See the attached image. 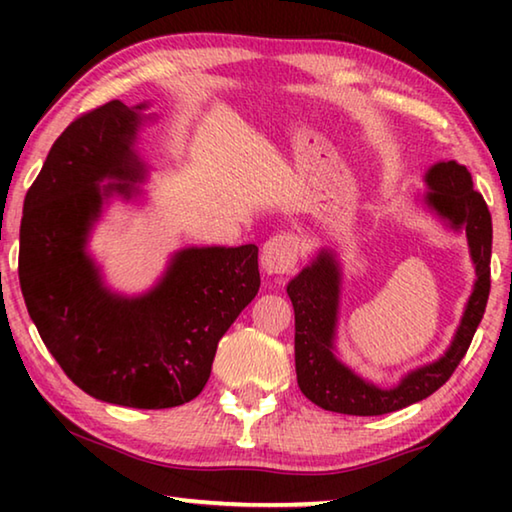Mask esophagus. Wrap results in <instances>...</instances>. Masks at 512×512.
I'll return each mask as SVG.
<instances>
[{
	"label": "esophagus",
	"mask_w": 512,
	"mask_h": 512,
	"mask_svg": "<svg viewBox=\"0 0 512 512\" xmlns=\"http://www.w3.org/2000/svg\"><path fill=\"white\" fill-rule=\"evenodd\" d=\"M298 257H300L298 237L280 235L266 241L262 248V255H259V264H262L266 275H284L296 268Z\"/></svg>",
	"instance_id": "34e87169"
}]
</instances>
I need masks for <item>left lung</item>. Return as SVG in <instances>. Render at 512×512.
Here are the masks:
<instances>
[{"mask_svg":"<svg viewBox=\"0 0 512 512\" xmlns=\"http://www.w3.org/2000/svg\"><path fill=\"white\" fill-rule=\"evenodd\" d=\"M424 192L418 201L449 230L465 232L474 264V287L465 302L461 323L443 357L409 370L391 388H381L361 377L339 359V329L343 271L336 250L320 248L316 257L287 284L296 314V375L307 400L325 411L345 415H384L400 411L436 393L452 377L470 348L490 293L492 219L483 196L465 164L436 162L424 173Z\"/></svg>","mask_w":512,"mask_h":512,"instance_id":"obj_1","label":"left lung"}]
</instances>
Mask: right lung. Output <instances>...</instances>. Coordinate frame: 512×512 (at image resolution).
I'll list each match as a JSON object with an SVG mask.
<instances>
[{
    "label": "right lung",
    "mask_w": 512,
    "mask_h": 512,
    "mask_svg": "<svg viewBox=\"0 0 512 512\" xmlns=\"http://www.w3.org/2000/svg\"><path fill=\"white\" fill-rule=\"evenodd\" d=\"M149 103L110 101L69 124L24 198L20 287L65 375L101 402L171 409L203 391L221 336L259 291L257 246H192L140 296L103 282L88 253L112 196H142Z\"/></svg>",
    "instance_id": "right-lung-1"
}]
</instances>
